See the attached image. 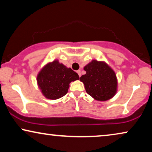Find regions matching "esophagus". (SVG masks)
I'll return each mask as SVG.
<instances>
[{"label":"esophagus","instance_id":"obj_1","mask_svg":"<svg viewBox=\"0 0 152 152\" xmlns=\"http://www.w3.org/2000/svg\"><path fill=\"white\" fill-rule=\"evenodd\" d=\"M77 72V73H78V76H80H80H81V73H80V70H78V71H77V72Z\"/></svg>","mask_w":152,"mask_h":152}]
</instances>
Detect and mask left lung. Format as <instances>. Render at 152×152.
<instances>
[{
  "label": "left lung",
  "mask_w": 152,
  "mask_h": 152,
  "mask_svg": "<svg viewBox=\"0 0 152 152\" xmlns=\"http://www.w3.org/2000/svg\"><path fill=\"white\" fill-rule=\"evenodd\" d=\"M86 74L80 80L87 93L93 99L105 102L112 99L117 92V78L115 71L104 61L92 60L84 66Z\"/></svg>",
  "instance_id": "left-lung-1"
}]
</instances>
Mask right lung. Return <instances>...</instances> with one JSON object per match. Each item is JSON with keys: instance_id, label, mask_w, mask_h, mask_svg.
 <instances>
[{"instance_id": "right-lung-1", "label": "right lung", "mask_w": 152, "mask_h": 152, "mask_svg": "<svg viewBox=\"0 0 152 152\" xmlns=\"http://www.w3.org/2000/svg\"><path fill=\"white\" fill-rule=\"evenodd\" d=\"M79 79V76L71 68L66 67L59 60L48 62L37 76L38 88L48 99L56 100L68 92L71 82Z\"/></svg>"}]
</instances>
